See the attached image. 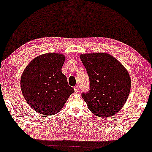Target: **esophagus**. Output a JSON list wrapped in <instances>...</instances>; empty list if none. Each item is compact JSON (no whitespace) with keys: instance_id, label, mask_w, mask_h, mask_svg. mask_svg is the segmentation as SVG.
I'll use <instances>...</instances> for the list:
<instances>
[{"instance_id":"1","label":"esophagus","mask_w":152,"mask_h":152,"mask_svg":"<svg viewBox=\"0 0 152 152\" xmlns=\"http://www.w3.org/2000/svg\"><path fill=\"white\" fill-rule=\"evenodd\" d=\"M74 91H75L76 93H78V90H79V87L78 86H74Z\"/></svg>"}]
</instances>
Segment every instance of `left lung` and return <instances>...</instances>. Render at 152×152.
<instances>
[{"mask_svg":"<svg viewBox=\"0 0 152 152\" xmlns=\"http://www.w3.org/2000/svg\"><path fill=\"white\" fill-rule=\"evenodd\" d=\"M80 57L90 81V90L82 93L89 110L102 118L116 114L124 106L131 90L128 71L105 53L81 54Z\"/></svg>","mask_w":152,"mask_h":152,"instance_id":"8db88e82","label":"left lung"}]
</instances>
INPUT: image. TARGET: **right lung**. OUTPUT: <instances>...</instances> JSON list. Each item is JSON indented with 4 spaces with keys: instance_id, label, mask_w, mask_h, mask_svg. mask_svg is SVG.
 I'll list each match as a JSON object with an SVG mask.
<instances>
[{
    "instance_id": "1",
    "label": "right lung",
    "mask_w": 152,
    "mask_h": 152,
    "mask_svg": "<svg viewBox=\"0 0 152 152\" xmlns=\"http://www.w3.org/2000/svg\"><path fill=\"white\" fill-rule=\"evenodd\" d=\"M64 61V55L46 53L32 60L24 69L20 81L21 92L38 114H56L74 92L61 72Z\"/></svg>"
}]
</instances>
